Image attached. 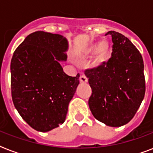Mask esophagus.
Returning <instances> with one entry per match:
<instances>
[{"label":"esophagus","mask_w":153,"mask_h":153,"mask_svg":"<svg viewBox=\"0 0 153 153\" xmlns=\"http://www.w3.org/2000/svg\"><path fill=\"white\" fill-rule=\"evenodd\" d=\"M79 80H80V82H82V83H86V82H88V79L86 78L84 74H82V75H81L80 76V78H79Z\"/></svg>","instance_id":"esophagus-1"}]
</instances>
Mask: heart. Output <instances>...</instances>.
I'll use <instances>...</instances> for the list:
<instances>
[{
  "mask_svg": "<svg viewBox=\"0 0 153 153\" xmlns=\"http://www.w3.org/2000/svg\"><path fill=\"white\" fill-rule=\"evenodd\" d=\"M109 51L110 47L109 44L106 40H102L99 42L98 46L95 44H93L91 46L88 47L80 55V59H86V58L91 56L94 52V62L95 65H101L109 59Z\"/></svg>",
  "mask_w": 153,
  "mask_h": 153,
  "instance_id": "1",
  "label": "heart"
}]
</instances>
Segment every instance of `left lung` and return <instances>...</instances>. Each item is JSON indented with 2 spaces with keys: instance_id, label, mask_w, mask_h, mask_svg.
<instances>
[{
  "instance_id": "1",
  "label": "left lung",
  "mask_w": 153,
  "mask_h": 153,
  "mask_svg": "<svg viewBox=\"0 0 153 153\" xmlns=\"http://www.w3.org/2000/svg\"><path fill=\"white\" fill-rule=\"evenodd\" d=\"M106 35L114 43L111 58L85 71L92 90L88 103L98 121L120 127L132 120L145 97L144 62L127 37L114 31Z\"/></svg>"
}]
</instances>
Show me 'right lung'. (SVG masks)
I'll return each instance as SVG.
<instances>
[{
    "instance_id": "obj_1",
    "label": "right lung",
    "mask_w": 153,
    "mask_h": 153,
    "mask_svg": "<svg viewBox=\"0 0 153 153\" xmlns=\"http://www.w3.org/2000/svg\"><path fill=\"white\" fill-rule=\"evenodd\" d=\"M68 44L61 35L38 31L28 35L13 53L11 92L24 120L39 132L64 122L79 74L68 76L59 61L67 59Z\"/></svg>"
}]
</instances>
